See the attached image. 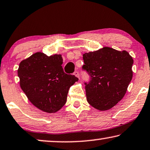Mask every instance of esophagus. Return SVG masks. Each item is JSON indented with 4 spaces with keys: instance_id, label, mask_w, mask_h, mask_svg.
I'll return each instance as SVG.
<instances>
[{
    "instance_id": "obj_1",
    "label": "esophagus",
    "mask_w": 150,
    "mask_h": 150,
    "mask_svg": "<svg viewBox=\"0 0 150 150\" xmlns=\"http://www.w3.org/2000/svg\"><path fill=\"white\" fill-rule=\"evenodd\" d=\"M73 74H74L76 76V77H78L79 79V72H78V71H75Z\"/></svg>"
}]
</instances>
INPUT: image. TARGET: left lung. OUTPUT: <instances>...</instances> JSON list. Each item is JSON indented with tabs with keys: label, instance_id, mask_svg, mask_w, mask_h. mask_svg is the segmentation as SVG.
<instances>
[{
	"label": "left lung",
	"instance_id": "left-lung-1",
	"mask_svg": "<svg viewBox=\"0 0 150 150\" xmlns=\"http://www.w3.org/2000/svg\"><path fill=\"white\" fill-rule=\"evenodd\" d=\"M82 69L89 76L84 82L87 100L100 111L115 106L122 100L132 79L134 60L127 51L110 47L89 52L83 55Z\"/></svg>",
	"mask_w": 150,
	"mask_h": 150
}]
</instances>
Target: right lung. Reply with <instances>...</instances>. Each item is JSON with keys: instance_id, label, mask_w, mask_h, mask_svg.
<instances>
[{"instance_id": "obj_1", "label": "right lung", "mask_w": 150, "mask_h": 150, "mask_svg": "<svg viewBox=\"0 0 150 150\" xmlns=\"http://www.w3.org/2000/svg\"><path fill=\"white\" fill-rule=\"evenodd\" d=\"M61 54L47 56L38 52L19 64L20 85L28 100L47 113L59 110L67 101L69 89L78 81L62 67Z\"/></svg>"}]
</instances>
